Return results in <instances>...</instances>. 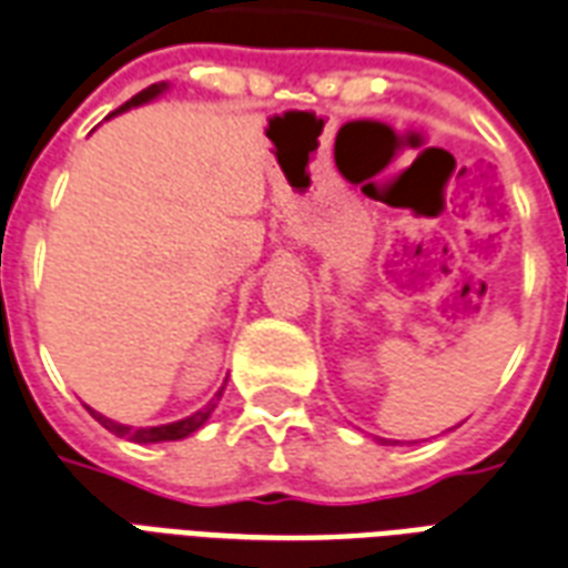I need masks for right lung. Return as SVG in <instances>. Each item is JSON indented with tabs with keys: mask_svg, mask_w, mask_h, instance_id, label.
Here are the masks:
<instances>
[{
	"mask_svg": "<svg viewBox=\"0 0 568 568\" xmlns=\"http://www.w3.org/2000/svg\"><path fill=\"white\" fill-rule=\"evenodd\" d=\"M162 90H165V83H153V87H146L144 92H138L134 99H129L123 108H116V113H123V111H129V108H138V104L150 102V99H155V95H159ZM220 397H222V390L195 415H189V418H180V422H171V424H159V427H129V424H120V422H111V418H104V415L95 413V409H90V413L95 422L102 424V427H108L111 434L123 436V439H129V443H141V445L178 443V439H186L189 434H195L199 427H204V422L210 418V413L216 409V400H220Z\"/></svg>",
	"mask_w": 568,
	"mask_h": 568,
	"instance_id": "add662e5",
	"label": "right lung"
}]
</instances>
